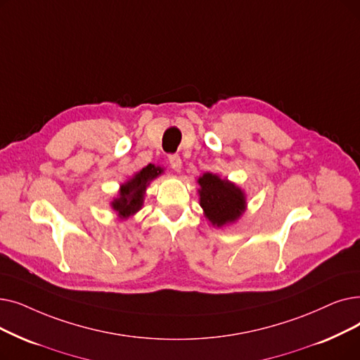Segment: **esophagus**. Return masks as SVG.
I'll list each match as a JSON object with an SVG mask.
<instances>
[{
  "label": "esophagus",
  "mask_w": 360,
  "mask_h": 360,
  "mask_svg": "<svg viewBox=\"0 0 360 360\" xmlns=\"http://www.w3.org/2000/svg\"><path fill=\"white\" fill-rule=\"evenodd\" d=\"M169 165L175 172H179L182 167V160L178 154H170L169 155Z\"/></svg>",
  "instance_id": "1"
}]
</instances>
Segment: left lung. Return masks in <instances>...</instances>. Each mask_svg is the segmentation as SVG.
<instances>
[{"instance_id":"8db88e82","label":"left lung","mask_w":360,"mask_h":360,"mask_svg":"<svg viewBox=\"0 0 360 360\" xmlns=\"http://www.w3.org/2000/svg\"><path fill=\"white\" fill-rule=\"evenodd\" d=\"M198 184L200 205L213 225L222 226L240 217L245 207L244 194L236 185L213 174H205Z\"/></svg>"}]
</instances>
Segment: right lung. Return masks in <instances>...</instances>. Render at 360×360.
Here are the masks:
<instances>
[{
	"label": "right lung",
	"mask_w": 360,
	"mask_h": 360,
	"mask_svg": "<svg viewBox=\"0 0 360 360\" xmlns=\"http://www.w3.org/2000/svg\"><path fill=\"white\" fill-rule=\"evenodd\" d=\"M162 170L153 165L144 167L129 182L122 185L120 197L113 201V207L122 217H128L143 206V195L150 181L160 175Z\"/></svg>",
	"instance_id": "1"
}]
</instances>
